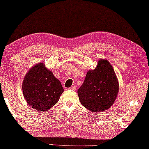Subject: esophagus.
I'll return each instance as SVG.
<instances>
[{
    "label": "esophagus",
    "mask_w": 149,
    "mask_h": 149,
    "mask_svg": "<svg viewBox=\"0 0 149 149\" xmlns=\"http://www.w3.org/2000/svg\"><path fill=\"white\" fill-rule=\"evenodd\" d=\"M69 89L73 90V91H75V90L76 89V86H71Z\"/></svg>",
    "instance_id": "34e87169"
}]
</instances>
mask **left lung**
Returning a JSON list of instances; mask_svg holds the SVG:
<instances>
[{
  "mask_svg": "<svg viewBox=\"0 0 149 149\" xmlns=\"http://www.w3.org/2000/svg\"><path fill=\"white\" fill-rule=\"evenodd\" d=\"M118 91V81L113 68L106 60H101L95 69L88 72L78 94L81 104L95 112L109 109Z\"/></svg>",
  "mask_w": 149,
  "mask_h": 149,
  "instance_id": "left-lung-1",
  "label": "left lung"
}]
</instances>
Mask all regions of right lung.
<instances>
[{"instance_id":"1","label":"right lung","mask_w":149,"mask_h":149,"mask_svg":"<svg viewBox=\"0 0 149 149\" xmlns=\"http://www.w3.org/2000/svg\"><path fill=\"white\" fill-rule=\"evenodd\" d=\"M24 96L33 109L45 111L56 104L64 91L60 81L40 63L33 66L22 84Z\"/></svg>"}]
</instances>
